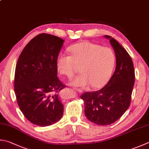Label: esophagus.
<instances>
[{
	"label": "esophagus",
	"instance_id": "34e87169",
	"mask_svg": "<svg viewBox=\"0 0 149 149\" xmlns=\"http://www.w3.org/2000/svg\"><path fill=\"white\" fill-rule=\"evenodd\" d=\"M76 90H77V91H78V92H80V93H82V89H79V88H74Z\"/></svg>",
	"mask_w": 149,
	"mask_h": 149
}]
</instances>
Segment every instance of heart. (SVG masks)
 I'll return each instance as SVG.
<instances>
[{"mask_svg":"<svg viewBox=\"0 0 149 149\" xmlns=\"http://www.w3.org/2000/svg\"><path fill=\"white\" fill-rule=\"evenodd\" d=\"M71 56L61 54L57 58L60 73L72 78L80 66L81 74L72 81L76 87L99 88L108 82L116 64V56L110 48L88 41L80 42L69 49Z\"/></svg>","mask_w":149,"mask_h":149,"instance_id":"1","label":"heart"}]
</instances>
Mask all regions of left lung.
<instances>
[{
    "mask_svg": "<svg viewBox=\"0 0 149 149\" xmlns=\"http://www.w3.org/2000/svg\"><path fill=\"white\" fill-rule=\"evenodd\" d=\"M109 40L116 56V68L107 84L100 90L88 91L80 97L84 102L85 115L98 125H109L117 121L130 104L135 82L133 61L123 47L114 38Z\"/></svg>",
    "mask_w": 149,
    "mask_h": 149,
    "instance_id": "8db88e82",
    "label": "left lung"
}]
</instances>
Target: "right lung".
I'll list each match as a JSON object with an SVG mask.
<instances>
[{"mask_svg": "<svg viewBox=\"0 0 149 149\" xmlns=\"http://www.w3.org/2000/svg\"><path fill=\"white\" fill-rule=\"evenodd\" d=\"M64 40L40 33L22 50L16 64L14 91L24 117L40 127L56 123L63 113L59 92L66 88L57 77V58Z\"/></svg>", "mask_w": 149, "mask_h": 149, "instance_id": "right-lung-1", "label": "right lung"}]
</instances>
